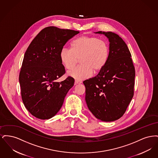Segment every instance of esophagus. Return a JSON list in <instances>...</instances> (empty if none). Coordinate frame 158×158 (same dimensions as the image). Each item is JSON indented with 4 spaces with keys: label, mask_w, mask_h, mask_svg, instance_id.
I'll return each instance as SVG.
<instances>
[{
    "label": "esophagus",
    "mask_w": 158,
    "mask_h": 158,
    "mask_svg": "<svg viewBox=\"0 0 158 158\" xmlns=\"http://www.w3.org/2000/svg\"><path fill=\"white\" fill-rule=\"evenodd\" d=\"M82 83L81 81H75V85H77V84H81Z\"/></svg>",
    "instance_id": "34e87169"
}]
</instances>
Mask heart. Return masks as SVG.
<instances>
[{
    "label": "heart",
    "instance_id": "b5f03b06",
    "mask_svg": "<svg viewBox=\"0 0 158 158\" xmlns=\"http://www.w3.org/2000/svg\"><path fill=\"white\" fill-rule=\"evenodd\" d=\"M108 56L107 43L98 38L88 35H83L74 40L72 48L63 47L59 54L60 61L67 70L72 69L80 59L81 65L68 73V75L77 81L90 77L93 70L97 72L102 70Z\"/></svg>",
    "mask_w": 158,
    "mask_h": 158
}]
</instances>
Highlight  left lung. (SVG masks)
Here are the masks:
<instances>
[{"mask_svg": "<svg viewBox=\"0 0 158 158\" xmlns=\"http://www.w3.org/2000/svg\"><path fill=\"white\" fill-rule=\"evenodd\" d=\"M110 42L107 62L98 75L83 81L85 101L99 120H117L125 113L134 95L135 69L127 45L112 32L98 31Z\"/></svg>", "mask_w": 158, "mask_h": 158, "instance_id": "left-lung-1", "label": "left lung"}]
</instances>
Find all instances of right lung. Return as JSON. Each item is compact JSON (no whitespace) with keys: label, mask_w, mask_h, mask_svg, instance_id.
<instances>
[{"label":"right lung","mask_w":158,"mask_h":158,"mask_svg":"<svg viewBox=\"0 0 158 158\" xmlns=\"http://www.w3.org/2000/svg\"><path fill=\"white\" fill-rule=\"evenodd\" d=\"M79 32L48 27L32 41L24 54L19 81L23 104L28 111L41 120L51 118L59 112L75 80L65 73L60 61L61 48Z\"/></svg>","instance_id":"1"}]
</instances>
